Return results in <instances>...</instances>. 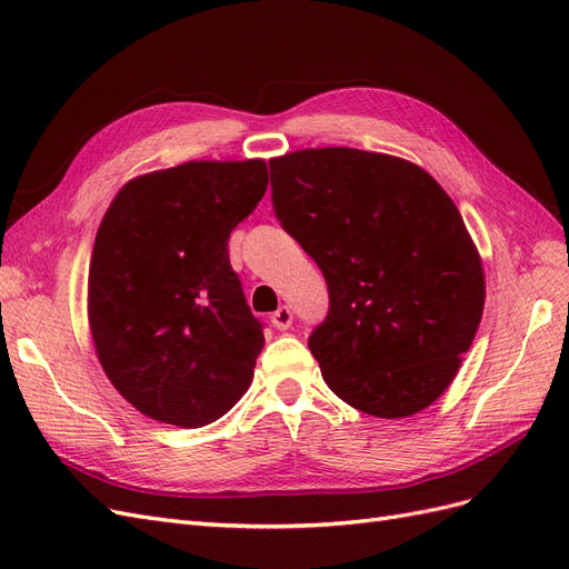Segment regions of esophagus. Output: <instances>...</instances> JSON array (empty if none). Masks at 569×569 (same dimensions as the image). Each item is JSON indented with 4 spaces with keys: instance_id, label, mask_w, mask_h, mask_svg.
<instances>
[{
    "instance_id": "1",
    "label": "esophagus",
    "mask_w": 569,
    "mask_h": 569,
    "mask_svg": "<svg viewBox=\"0 0 569 569\" xmlns=\"http://www.w3.org/2000/svg\"><path fill=\"white\" fill-rule=\"evenodd\" d=\"M291 320H295V316H291L289 306H280L278 311H274V313H272V318H270V322H272L274 327H278V330H289Z\"/></svg>"
}]
</instances>
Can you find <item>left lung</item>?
<instances>
[{"label":"left lung","mask_w":569,"mask_h":569,"mask_svg":"<svg viewBox=\"0 0 569 569\" xmlns=\"http://www.w3.org/2000/svg\"><path fill=\"white\" fill-rule=\"evenodd\" d=\"M270 187L330 291L308 337L327 387L375 418L432 406L485 311L481 258L451 197L416 163L349 147L272 159Z\"/></svg>","instance_id":"obj_1"}]
</instances>
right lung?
<instances>
[{
	"label": "right lung",
	"instance_id": "add662e5",
	"mask_svg": "<svg viewBox=\"0 0 569 569\" xmlns=\"http://www.w3.org/2000/svg\"><path fill=\"white\" fill-rule=\"evenodd\" d=\"M266 161H189L130 180L97 230L88 316L99 363L144 416L201 427L251 385L263 325L228 239L263 199Z\"/></svg>",
	"mask_w": 569,
	"mask_h": 569
}]
</instances>
